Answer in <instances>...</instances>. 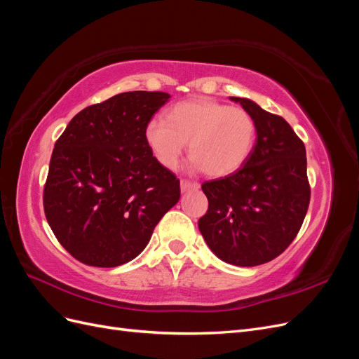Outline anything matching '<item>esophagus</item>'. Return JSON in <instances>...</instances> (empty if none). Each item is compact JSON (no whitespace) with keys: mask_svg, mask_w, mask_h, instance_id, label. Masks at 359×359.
Returning a JSON list of instances; mask_svg holds the SVG:
<instances>
[{"mask_svg":"<svg viewBox=\"0 0 359 359\" xmlns=\"http://www.w3.org/2000/svg\"><path fill=\"white\" fill-rule=\"evenodd\" d=\"M201 186L199 182H194V181H189V180H182L181 181V191L186 193L190 190H198Z\"/></svg>","mask_w":359,"mask_h":359,"instance_id":"1","label":"esophagus"}]
</instances>
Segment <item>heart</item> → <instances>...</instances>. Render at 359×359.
I'll use <instances>...</instances> for the list:
<instances>
[{
	"mask_svg": "<svg viewBox=\"0 0 359 359\" xmlns=\"http://www.w3.org/2000/svg\"><path fill=\"white\" fill-rule=\"evenodd\" d=\"M145 140L166 169L178 166L190 140L193 168L212 177H227L240 170L252 154L256 123L243 107L202 97L177 103L168 119H149Z\"/></svg>",
	"mask_w": 359,
	"mask_h": 359,
	"instance_id": "b5f03b06",
	"label": "heart"
}]
</instances>
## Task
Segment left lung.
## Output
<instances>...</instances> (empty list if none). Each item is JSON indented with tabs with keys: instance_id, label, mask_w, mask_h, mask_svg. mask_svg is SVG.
<instances>
[{
	"instance_id": "8db88e82",
	"label": "left lung",
	"mask_w": 359,
	"mask_h": 359,
	"mask_svg": "<svg viewBox=\"0 0 359 359\" xmlns=\"http://www.w3.org/2000/svg\"><path fill=\"white\" fill-rule=\"evenodd\" d=\"M231 100L255 118L256 144L240 170L202 184L208 211L199 231L223 262L256 266L283 253L301 229L310 203L306 147L285 118Z\"/></svg>"
}]
</instances>
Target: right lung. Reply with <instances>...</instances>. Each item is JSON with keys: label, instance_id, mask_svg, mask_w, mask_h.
<instances>
[{"label": "right lung", "instance_id": "1", "mask_svg": "<svg viewBox=\"0 0 359 359\" xmlns=\"http://www.w3.org/2000/svg\"><path fill=\"white\" fill-rule=\"evenodd\" d=\"M169 97L116 94L74 115L55 142L43 206L53 235L79 262H130L180 201V180L145 140L148 121Z\"/></svg>", "mask_w": 359, "mask_h": 359}]
</instances>
